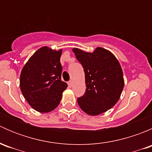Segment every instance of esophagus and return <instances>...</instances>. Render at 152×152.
I'll return each mask as SVG.
<instances>
[{
  "mask_svg": "<svg viewBox=\"0 0 152 152\" xmlns=\"http://www.w3.org/2000/svg\"><path fill=\"white\" fill-rule=\"evenodd\" d=\"M67 84H68V86L70 87H71L72 86H73V82H72V81H69V82H67Z\"/></svg>",
  "mask_w": 152,
  "mask_h": 152,
  "instance_id": "1",
  "label": "esophagus"
}]
</instances>
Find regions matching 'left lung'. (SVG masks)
I'll return each instance as SVG.
<instances>
[{
  "label": "left lung",
  "instance_id": "left-lung-1",
  "mask_svg": "<svg viewBox=\"0 0 152 152\" xmlns=\"http://www.w3.org/2000/svg\"><path fill=\"white\" fill-rule=\"evenodd\" d=\"M73 52L84 67L86 91L77 99L80 108L90 115L111 109L119 100L124 86L123 70L113 53L98 47L92 53L74 48Z\"/></svg>",
  "mask_w": 152,
  "mask_h": 152
}]
</instances>
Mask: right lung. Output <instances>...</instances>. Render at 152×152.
Returning a JSON list of instances; mask_svg holds the SVG:
<instances>
[{"mask_svg":"<svg viewBox=\"0 0 152 152\" xmlns=\"http://www.w3.org/2000/svg\"><path fill=\"white\" fill-rule=\"evenodd\" d=\"M62 50L47 46L38 49L23 67L20 87L26 100L39 113L54 110L60 103L67 85L61 80Z\"/></svg>","mask_w":152,"mask_h":152,"instance_id":"1","label":"right lung"}]
</instances>
